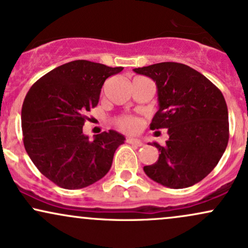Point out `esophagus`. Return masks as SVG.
<instances>
[{"mask_svg":"<svg viewBox=\"0 0 248 248\" xmlns=\"http://www.w3.org/2000/svg\"><path fill=\"white\" fill-rule=\"evenodd\" d=\"M127 143L129 144H133V146H136V147H142L143 146V142L138 140V139H134V138H127L126 140Z\"/></svg>","mask_w":248,"mask_h":248,"instance_id":"obj_1","label":"esophagus"}]
</instances>
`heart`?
Returning a JSON list of instances; mask_svg holds the SVG:
<instances>
[{"label":"heart","instance_id":"1","mask_svg":"<svg viewBox=\"0 0 248 248\" xmlns=\"http://www.w3.org/2000/svg\"><path fill=\"white\" fill-rule=\"evenodd\" d=\"M116 124L120 129L128 133H135L140 129L141 121L135 116H121L116 120Z\"/></svg>","mask_w":248,"mask_h":248}]
</instances>
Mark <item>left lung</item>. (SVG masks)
<instances>
[{
    "label": "left lung",
    "mask_w": 248,
    "mask_h": 248,
    "mask_svg": "<svg viewBox=\"0 0 248 248\" xmlns=\"http://www.w3.org/2000/svg\"><path fill=\"white\" fill-rule=\"evenodd\" d=\"M157 87L158 110L150 129L167 128L164 146L153 142L158 160L143 167L153 181L172 189L198 183L215 169L229 142V112L223 93L206 77L181 62L133 70Z\"/></svg>",
    "instance_id": "left-lung-1"
}]
</instances>
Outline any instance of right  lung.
Segmentation results:
<instances>
[{"label": "right lung", "mask_w": 248, "mask_h": 248, "mask_svg": "<svg viewBox=\"0 0 248 248\" xmlns=\"http://www.w3.org/2000/svg\"><path fill=\"white\" fill-rule=\"evenodd\" d=\"M122 70L73 61L43 76L25 95L21 115L25 150L58 186L81 189L109 171L115 150L126 139L109 130L90 140L82 126L85 114L98 105L105 80Z\"/></svg>", "instance_id": "obj_1"}]
</instances>
